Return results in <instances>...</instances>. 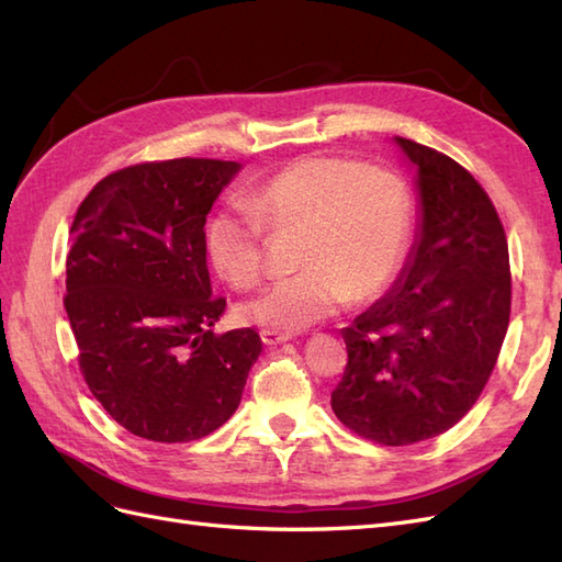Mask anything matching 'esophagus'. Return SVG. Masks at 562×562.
I'll return each instance as SVG.
<instances>
[{
  "label": "esophagus",
  "instance_id": "1",
  "mask_svg": "<svg viewBox=\"0 0 562 562\" xmlns=\"http://www.w3.org/2000/svg\"><path fill=\"white\" fill-rule=\"evenodd\" d=\"M259 336H262L265 346H269V348H273V346H281V344H285V340H291V338H293L291 334L271 331V328H265V331H259Z\"/></svg>",
  "mask_w": 562,
  "mask_h": 562
}]
</instances>
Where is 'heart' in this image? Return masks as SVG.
I'll list each match as a JSON object with an SVG mask.
<instances>
[{
    "label": "heart",
    "instance_id": "b5f03b06",
    "mask_svg": "<svg viewBox=\"0 0 562 562\" xmlns=\"http://www.w3.org/2000/svg\"><path fill=\"white\" fill-rule=\"evenodd\" d=\"M409 198L398 176L344 157L310 155L252 186L243 202L218 207L204 226V252L236 289L257 281L265 226L300 228L303 271L267 283L238 307L240 319L300 331L355 300L376 295L407 250Z\"/></svg>",
    "mask_w": 562,
    "mask_h": 562
}]
</instances>
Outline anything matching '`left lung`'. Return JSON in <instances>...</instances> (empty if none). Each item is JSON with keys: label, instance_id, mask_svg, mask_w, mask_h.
Wrapping results in <instances>:
<instances>
[{"label": "left lung", "instance_id": "left-lung-1", "mask_svg": "<svg viewBox=\"0 0 562 562\" xmlns=\"http://www.w3.org/2000/svg\"><path fill=\"white\" fill-rule=\"evenodd\" d=\"M415 169L417 228L384 297L340 331L336 417L384 446L458 424L494 372L510 322V257L496 207L458 161L393 138Z\"/></svg>", "mask_w": 562, "mask_h": 562}]
</instances>
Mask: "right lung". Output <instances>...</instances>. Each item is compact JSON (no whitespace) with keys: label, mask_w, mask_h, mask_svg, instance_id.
Here are the masks:
<instances>
[{"label":"right lung","mask_w":562,"mask_h":562,"mask_svg":"<svg viewBox=\"0 0 562 562\" xmlns=\"http://www.w3.org/2000/svg\"><path fill=\"white\" fill-rule=\"evenodd\" d=\"M243 167L169 159L121 169L90 190L71 226L64 307L78 362L123 429L198 441L236 413L262 352L255 328L216 336L204 222Z\"/></svg>","instance_id":"obj_1"}]
</instances>
